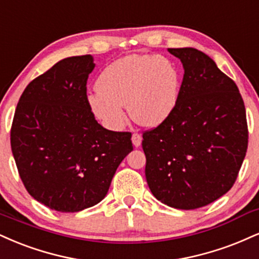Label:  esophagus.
Returning <instances> with one entry per match:
<instances>
[{
    "label": "esophagus",
    "instance_id": "esophagus-1",
    "mask_svg": "<svg viewBox=\"0 0 259 259\" xmlns=\"http://www.w3.org/2000/svg\"><path fill=\"white\" fill-rule=\"evenodd\" d=\"M132 140H133V145L135 146V147H139V146L141 145L142 138H141V135H140V134L134 133L133 136H132Z\"/></svg>",
    "mask_w": 259,
    "mask_h": 259
}]
</instances>
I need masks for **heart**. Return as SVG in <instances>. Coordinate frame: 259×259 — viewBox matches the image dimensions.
Instances as JSON below:
<instances>
[{
  "instance_id": "heart-1",
  "label": "heart",
  "mask_w": 259,
  "mask_h": 259,
  "mask_svg": "<svg viewBox=\"0 0 259 259\" xmlns=\"http://www.w3.org/2000/svg\"><path fill=\"white\" fill-rule=\"evenodd\" d=\"M88 95L94 114L108 127L125 123L124 106L142 126L159 125L171 116L179 102L181 76L176 64L161 55L133 54L108 65Z\"/></svg>"
}]
</instances>
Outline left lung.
Instances as JSON below:
<instances>
[{"label":"left lung","instance_id":"1","mask_svg":"<svg viewBox=\"0 0 259 259\" xmlns=\"http://www.w3.org/2000/svg\"><path fill=\"white\" fill-rule=\"evenodd\" d=\"M185 68L171 116L142 135L146 180L167 206L194 210L232 188L247 151L244 100L234 80L194 48H169Z\"/></svg>","mask_w":259,"mask_h":259}]
</instances>
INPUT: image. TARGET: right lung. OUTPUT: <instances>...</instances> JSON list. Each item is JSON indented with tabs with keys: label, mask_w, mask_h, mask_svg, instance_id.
I'll return each mask as SVG.
<instances>
[{
	"label": "right lung",
	"mask_w": 259,
	"mask_h": 259,
	"mask_svg": "<svg viewBox=\"0 0 259 259\" xmlns=\"http://www.w3.org/2000/svg\"><path fill=\"white\" fill-rule=\"evenodd\" d=\"M92 55L62 59L29 83L11 129V146L29 194L59 212H78L106 197L132 133L96 121L87 96Z\"/></svg>",
	"instance_id": "add662e5"
}]
</instances>
